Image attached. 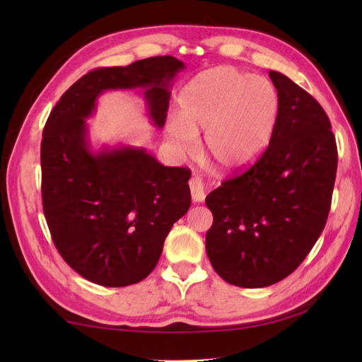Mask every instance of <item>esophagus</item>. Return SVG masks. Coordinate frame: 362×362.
I'll use <instances>...</instances> for the list:
<instances>
[{"mask_svg": "<svg viewBox=\"0 0 362 362\" xmlns=\"http://www.w3.org/2000/svg\"><path fill=\"white\" fill-rule=\"evenodd\" d=\"M189 191H191V197H193L194 202H202L205 199V188H204V182L201 177H191L189 180Z\"/></svg>", "mask_w": 362, "mask_h": 362, "instance_id": "34e87169", "label": "esophagus"}]
</instances>
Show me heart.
I'll use <instances>...</instances> for the list:
<instances>
[{"mask_svg":"<svg viewBox=\"0 0 362 362\" xmlns=\"http://www.w3.org/2000/svg\"><path fill=\"white\" fill-rule=\"evenodd\" d=\"M180 115L166 121L175 151L189 153L205 130V152L227 171L252 163L271 141L280 98L271 82L233 66L202 71L182 90Z\"/></svg>","mask_w":362,"mask_h":362,"instance_id":"b5f03b06","label":"heart"}]
</instances>
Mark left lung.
<instances>
[{
  "mask_svg": "<svg viewBox=\"0 0 362 362\" xmlns=\"http://www.w3.org/2000/svg\"><path fill=\"white\" fill-rule=\"evenodd\" d=\"M269 76L280 115L267 149L205 199L213 213L206 255L221 279L240 288L271 286L302 264L327 224L336 180L325 110L284 74Z\"/></svg>",
  "mask_w": 362,
  "mask_h": 362,
  "instance_id": "obj_1",
  "label": "left lung"
}]
</instances>
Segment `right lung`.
Masks as SVG:
<instances>
[{
    "instance_id": "1",
    "label": "right lung",
    "mask_w": 362,
    "mask_h": 362,
    "mask_svg": "<svg viewBox=\"0 0 362 362\" xmlns=\"http://www.w3.org/2000/svg\"><path fill=\"white\" fill-rule=\"evenodd\" d=\"M183 66L157 56L96 68L65 91L45 124L42 201L52 243L68 266L101 286H129L153 271L169 230L191 205V171L132 146L93 153L86 118L104 90L140 87L152 122L163 127L168 86Z\"/></svg>"
}]
</instances>
